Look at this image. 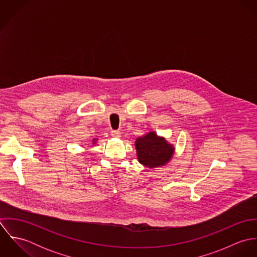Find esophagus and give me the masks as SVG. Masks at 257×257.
Masks as SVG:
<instances>
[{"label":"esophagus","instance_id":"obj_1","mask_svg":"<svg viewBox=\"0 0 257 257\" xmlns=\"http://www.w3.org/2000/svg\"><path fill=\"white\" fill-rule=\"evenodd\" d=\"M110 135H111L112 138H115V139H119L120 138V133L118 131H112Z\"/></svg>","mask_w":257,"mask_h":257}]
</instances>
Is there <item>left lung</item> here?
Segmentation results:
<instances>
[{"instance_id": "1", "label": "left lung", "mask_w": 257, "mask_h": 257, "mask_svg": "<svg viewBox=\"0 0 257 257\" xmlns=\"http://www.w3.org/2000/svg\"><path fill=\"white\" fill-rule=\"evenodd\" d=\"M135 146L139 162L147 168L166 165L171 160L175 151V147L154 132L138 138Z\"/></svg>"}]
</instances>
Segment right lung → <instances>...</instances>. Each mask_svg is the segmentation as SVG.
Returning a JSON list of instances; mask_svg holds the SVG:
<instances>
[{"mask_svg":"<svg viewBox=\"0 0 257 257\" xmlns=\"http://www.w3.org/2000/svg\"><path fill=\"white\" fill-rule=\"evenodd\" d=\"M97 141H98V140H97V139H95V140H93V145H95V144H96V143H97Z\"/></svg>","mask_w":257,"mask_h":257,"instance_id":"add662e5","label":"right lung"}]
</instances>
